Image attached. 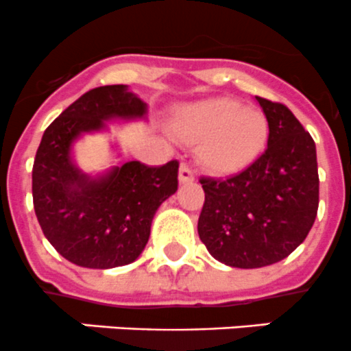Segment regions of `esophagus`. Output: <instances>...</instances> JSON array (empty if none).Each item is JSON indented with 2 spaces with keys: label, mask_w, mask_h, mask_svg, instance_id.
<instances>
[{
  "label": "esophagus",
  "mask_w": 351,
  "mask_h": 351,
  "mask_svg": "<svg viewBox=\"0 0 351 351\" xmlns=\"http://www.w3.org/2000/svg\"><path fill=\"white\" fill-rule=\"evenodd\" d=\"M195 182V173H193V169L190 168L186 162H182V166H180V183H192Z\"/></svg>",
  "instance_id": "34e87169"
}]
</instances>
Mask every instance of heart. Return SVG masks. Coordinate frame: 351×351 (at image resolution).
<instances>
[{
  "mask_svg": "<svg viewBox=\"0 0 351 351\" xmlns=\"http://www.w3.org/2000/svg\"><path fill=\"white\" fill-rule=\"evenodd\" d=\"M268 120L258 108L231 98H208L183 107L173 120V132L186 144L198 145V159L212 173L228 175L250 166L268 141Z\"/></svg>",
  "mask_w": 351,
  "mask_h": 351,
  "instance_id": "obj_1",
  "label": "heart"
}]
</instances>
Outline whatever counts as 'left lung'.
<instances>
[{
    "instance_id": "left-lung-1",
    "label": "left lung",
    "mask_w": 351,
    "mask_h": 351,
    "mask_svg": "<svg viewBox=\"0 0 351 351\" xmlns=\"http://www.w3.org/2000/svg\"><path fill=\"white\" fill-rule=\"evenodd\" d=\"M268 120L265 153L229 178H200L205 202L198 236L234 268H261L306 239L319 205L316 144L285 105L256 97Z\"/></svg>"
}]
</instances>
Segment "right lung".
Instances as JSON below:
<instances>
[{"label": "right lung", "instance_id": "obj_1", "mask_svg": "<svg viewBox=\"0 0 351 351\" xmlns=\"http://www.w3.org/2000/svg\"><path fill=\"white\" fill-rule=\"evenodd\" d=\"M147 105L125 84L93 88L69 105L42 136L32 195L42 232L59 254L84 268L132 263L146 247L159 205L178 190V161H127L101 176L81 171L71 147L108 120L144 119Z\"/></svg>", "mask_w": 351, "mask_h": 351}]
</instances>
